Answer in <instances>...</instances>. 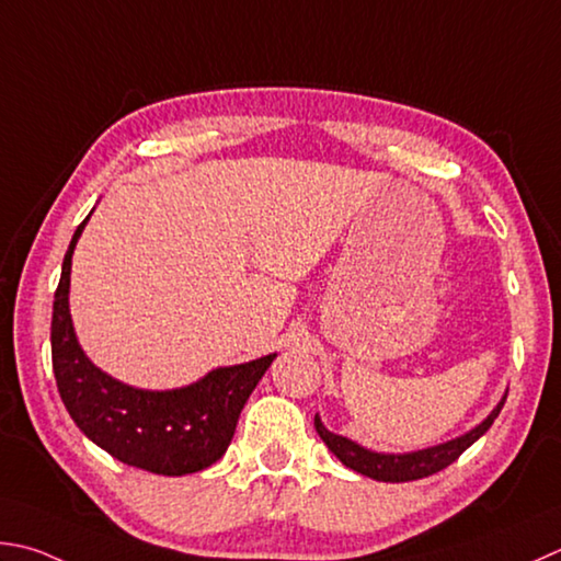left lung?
Segmentation results:
<instances>
[{
  "label": "left lung",
  "instance_id": "8db88e82",
  "mask_svg": "<svg viewBox=\"0 0 561 561\" xmlns=\"http://www.w3.org/2000/svg\"><path fill=\"white\" fill-rule=\"evenodd\" d=\"M505 403V396L499 405L493 408V412L485 417L479 427H473L467 435H461L451 442H445V445L422 449V451H412V454H376L368 451L364 447H358L356 442L346 439L342 435H334V432L327 430L322 425V420L314 415V430L317 435L322 437V442L330 451L340 459L344 467L354 469L356 473H364L368 479L376 481H388V483H403V481H417L432 477L442 469H447L451 461H457L463 451H467L473 442H477L481 435L489 432L493 425V420L499 417V412Z\"/></svg>",
  "mask_w": 561,
  "mask_h": 561
}]
</instances>
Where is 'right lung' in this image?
<instances>
[{
  "label": "right lung",
  "mask_w": 561,
  "mask_h": 561,
  "mask_svg": "<svg viewBox=\"0 0 561 561\" xmlns=\"http://www.w3.org/2000/svg\"><path fill=\"white\" fill-rule=\"evenodd\" d=\"M88 219L72 234L53 302L50 354L62 403L94 445L129 467L163 477L213 467L227 451L251 390L276 354L215 368L197 383L175 390H139L102 374L82 354L68 308L72 249Z\"/></svg>",
  "instance_id": "right-lung-1"
}]
</instances>
